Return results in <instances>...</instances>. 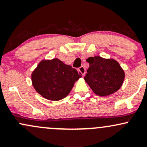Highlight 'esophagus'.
Masks as SVG:
<instances>
[{
	"mask_svg": "<svg viewBox=\"0 0 147 147\" xmlns=\"http://www.w3.org/2000/svg\"><path fill=\"white\" fill-rule=\"evenodd\" d=\"M79 71H80L81 73L82 74V75H85V73H86V69H85V68H84V66H81L80 68H79Z\"/></svg>",
	"mask_w": 147,
	"mask_h": 147,
	"instance_id": "1",
	"label": "esophagus"
}]
</instances>
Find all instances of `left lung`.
Wrapping results in <instances>:
<instances>
[{
  "instance_id": "1",
  "label": "left lung",
  "mask_w": 147,
  "mask_h": 147,
  "mask_svg": "<svg viewBox=\"0 0 147 147\" xmlns=\"http://www.w3.org/2000/svg\"><path fill=\"white\" fill-rule=\"evenodd\" d=\"M86 61L90 66L84 79L96 95L108 96L120 88L125 74L117 61L99 56L89 57Z\"/></svg>"
}]
</instances>
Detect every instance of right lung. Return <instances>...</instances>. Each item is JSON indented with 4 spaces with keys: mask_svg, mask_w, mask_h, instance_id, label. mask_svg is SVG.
Returning a JSON list of instances; mask_svg holds the SVG:
<instances>
[{
    "mask_svg": "<svg viewBox=\"0 0 147 147\" xmlns=\"http://www.w3.org/2000/svg\"><path fill=\"white\" fill-rule=\"evenodd\" d=\"M82 74L59 59L43 60L32 74V85L45 99L59 101L70 93Z\"/></svg>",
    "mask_w": 147,
    "mask_h": 147,
    "instance_id": "add662e5",
    "label": "right lung"
}]
</instances>
